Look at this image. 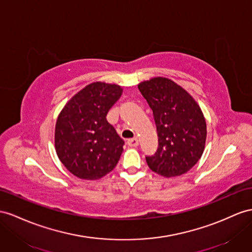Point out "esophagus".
I'll list each match as a JSON object with an SVG mask.
<instances>
[{
    "label": "esophagus",
    "instance_id": "1",
    "mask_svg": "<svg viewBox=\"0 0 252 252\" xmlns=\"http://www.w3.org/2000/svg\"><path fill=\"white\" fill-rule=\"evenodd\" d=\"M127 145L130 147H136L138 146V138L134 137V138H130L127 139Z\"/></svg>",
    "mask_w": 252,
    "mask_h": 252
}]
</instances>
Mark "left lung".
Returning <instances> with one entry per match:
<instances>
[{"mask_svg": "<svg viewBox=\"0 0 252 252\" xmlns=\"http://www.w3.org/2000/svg\"><path fill=\"white\" fill-rule=\"evenodd\" d=\"M153 112L158 147L146 157L149 168L170 178L191 169L201 158L206 140V124L192 96L173 81L153 77L138 84Z\"/></svg>", "mask_w": 252, "mask_h": 252, "instance_id": "obj_1", "label": "left lung"}]
</instances>
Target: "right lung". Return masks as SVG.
Returning <instances> with one entry per match:
<instances>
[{"instance_id":"obj_1","label":"right lung","mask_w":252,"mask_h":252,"mask_svg":"<svg viewBox=\"0 0 252 252\" xmlns=\"http://www.w3.org/2000/svg\"><path fill=\"white\" fill-rule=\"evenodd\" d=\"M121 94L122 88L116 84L92 83L74 94L59 115L56 153L75 177L98 180L117 165L125 141L106 115Z\"/></svg>"}]
</instances>
